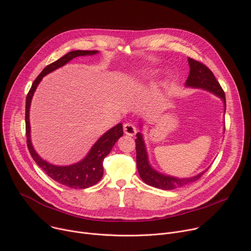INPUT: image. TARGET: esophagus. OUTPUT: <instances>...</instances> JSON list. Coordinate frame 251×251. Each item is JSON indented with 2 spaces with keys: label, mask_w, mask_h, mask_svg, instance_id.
Instances as JSON below:
<instances>
[{
  "label": "esophagus",
  "mask_w": 251,
  "mask_h": 251,
  "mask_svg": "<svg viewBox=\"0 0 251 251\" xmlns=\"http://www.w3.org/2000/svg\"><path fill=\"white\" fill-rule=\"evenodd\" d=\"M123 130H124V133L128 136H134L137 131L136 127L132 123H129V122H127L123 125Z\"/></svg>",
  "instance_id": "34e87169"
}]
</instances>
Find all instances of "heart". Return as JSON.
<instances>
[{
	"mask_svg": "<svg viewBox=\"0 0 251 251\" xmlns=\"http://www.w3.org/2000/svg\"><path fill=\"white\" fill-rule=\"evenodd\" d=\"M154 75H155V73H154V71H150V73H147L145 75L141 76V77H140V78L137 80V83H138V84H140V83H142L143 81H145L146 79L152 78Z\"/></svg>",
	"mask_w": 251,
	"mask_h": 251,
	"instance_id": "b5f03b06",
	"label": "heart"
}]
</instances>
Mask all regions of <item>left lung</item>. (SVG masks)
I'll return each instance as SVG.
<instances>
[{
  "label": "left lung",
  "instance_id": "1",
  "mask_svg": "<svg viewBox=\"0 0 251 251\" xmlns=\"http://www.w3.org/2000/svg\"><path fill=\"white\" fill-rule=\"evenodd\" d=\"M189 64H190V75L188 76V79L186 81V86L188 87H194V88H201L204 90H207L213 94H216L220 98L223 99L226 104V94L223 90L221 84L214 77L213 74L210 71V69L205 66L203 63L193 59L188 58ZM136 162H137V169L139 172V175L141 178L144 181L147 185L162 189V190H174L176 188H181L186 185H189L197 180L204 174V172H201V174L192 176V177H183L178 178L172 176H167L164 174H161L154 170L148 160V154L146 151V146L144 140H143V135L139 132L136 134Z\"/></svg>",
  "mask_w": 251,
  "mask_h": 251
}]
</instances>
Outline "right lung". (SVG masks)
I'll use <instances>...</instances> for the list:
<instances>
[{"label": "right lung", "mask_w": 251, "mask_h": 251, "mask_svg": "<svg viewBox=\"0 0 251 251\" xmlns=\"http://www.w3.org/2000/svg\"><path fill=\"white\" fill-rule=\"evenodd\" d=\"M97 52V50H74L66 53L54 62L47 65L40 74V75L33 81L25 99V135L26 145L30 156L32 157L34 162L37 163V165L42 168L52 180L71 189H86L94 186L101 180L103 176L104 158L110 153L113 146L115 145V143L123 135L122 124L119 123L106 133H104L90 149L86 157L80 162L69 166H55L43 160L32 147L29 134V106L32 95L45 75H49L58 67H61L69 60L76 56L93 55Z\"/></svg>", "instance_id": "1"}]
</instances>
